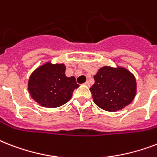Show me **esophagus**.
Instances as JSON below:
<instances>
[{
  "label": "esophagus",
  "instance_id": "obj_1",
  "mask_svg": "<svg viewBox=\"0 0 157 157\" xmlns=\"http://www.w3.org/2000/svg\"><path fill=\"white\" fill-rule=\"evenodd\" d=\"M84 85H86V86H88V87H90V82H89V81H86V83L84 84Z\"/></svg>",
  "mask_w": 157,
  "mask_h": 157
}]
</instances>
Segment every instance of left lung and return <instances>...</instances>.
<instances>
[{
    "mask_svg": "<svg viewBox=\"0 0 157 157\" xmlns=\"http://www.w3.org/2000/svg\"><path fill=\"white\" fill-rule=\"evenodd\" d=\"M90 89L94 102L107 112L123 109L134 100L137 92L135 77L128 69L104 66L94 76Z\"/></svg>",
    "mask_w": 157,
    "mask_h": 157,
    "instance_id": "8db88e82",
    "label": "left lung"
}]
</instances>
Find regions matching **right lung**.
Here are the masks:
<instances>
[{"label":"right lung","mask_w":157,"mask_h":157,"mask_svg":"<svg viewBox=\"0 0 157 157\" xmlns=\"http://www.w3.org/2000/svg\"><path fill=\"white\" fill-rule=\"evenodd\" d=\"M65 71L63 63L47 62L38 67L28 80V90L31 97L40 106L49 108L67 103L79 85L74 76L67 77Z\"/></svg>","instance_id":"obj_1"}]
</instances>
